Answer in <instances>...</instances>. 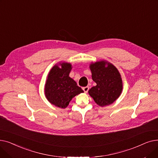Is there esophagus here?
<instances>
[{"mask_svg":"<svg viewBox=\"0 0 158 158\" xmlns=\"http://www.w3.org/2000/svg\"><path fill=\"white\" fill-rule=\"evenodd\" d=\"M82 89L84 90L85 93H87V92H88V90H89V87H88V86H85V87H83V88H82Z\"/></svg>","mask_w":158,"mask_h":158,"instance_id":"esophagus-1","label":"esophagus"}]
</instances>
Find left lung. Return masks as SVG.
I'll return each mask as SVG.
<instances>
[{
	"mask_svg": "<svg viewBox=\"0 0 158 158\" xmlns=\"http://www.w3.org/2000/svg\"><path fill=\"white\" fill-rule=\"evenodd\" d=\"M89 69L92 79L97 85L89 89V95L101 107L111 104L120 97L123 89L118 69L104 60L92 63Z\"/></svg>",
	"mask_w": 158,
	"mask_h": 158,
	"instance_id": "8db88e82",
	"label": "left lung"
}]
</instances>
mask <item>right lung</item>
Listing matches in <instances>:
<instances>
[{"label": "right lung", "mask_w": 158, "mask_h": 158, "mask_svg": "<svg viewBox=\"0 0 158 158\" xmlns=\"http://www.w3.org/2000/svg\"><path fill=\"white\" fill-rule=\"evenodd\" d=\"M72 64L60 63L50 70L45 85V95L52 104L64 109L70 101L81 93H83L76 82L69 77Z\"/></svg>", "instance_id": "right-lung-1"}]
</instances>
